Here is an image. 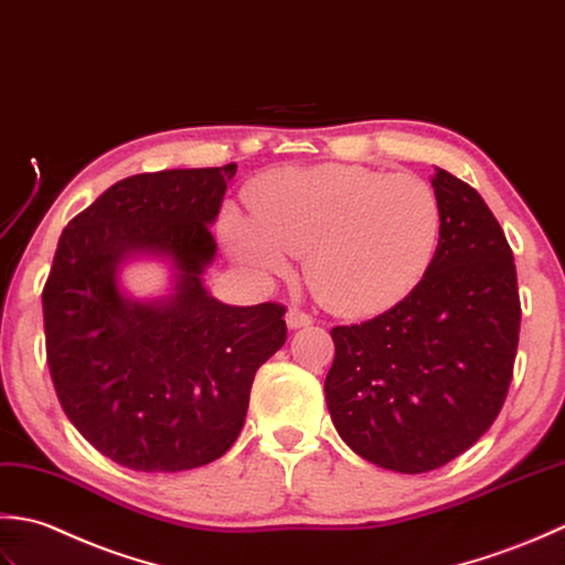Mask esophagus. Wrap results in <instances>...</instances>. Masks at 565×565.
I'll return each instance as SVG.
<instances>
[{
	"mask_svg": "<svg viewBox=\"0 0 565 565\" xmlns=\"http://www.w3.org/2000/svg\"><path fill=\"white\" fill-rule=\"evenodd\" d=\"M285 321H287V327H290V329H302V327L312 324V317H309L307 312H302V309L292 307V309H287Z\"/></svg>",
	"mask_w": 565,
	"mask_h": 565,
	"instance_id": "esophagus-1",
	"label": "esophagus"
}]
</instances>
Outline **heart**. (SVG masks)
I'll return each instance as SVG.
<instances>
[{"mask_svg": "<svg viewBox=\"0 0 565 565\" xmlns=\"http://www.w3.org/2000/svg\"><path fill=\"white\" fill-rule=\"evenodd\" d=\"M250 215L226 210L228 253L263 278L305 256V280L339 315H373L422 282L444 234L439 194L419 175L363 166L278 170L248 190Z\"/></svg>", "mask_w": 565, "mask_h": 565, "instance_id": "obj_1", "label": "heart"}]
</instances>
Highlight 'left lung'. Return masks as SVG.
Masks as SVG:
<instances>
[{
  "label": "left lung",
  "mask_w": 565,
  "mask_h": 565,
  "mask_svg": "<svg viewBox=\"0 0 565 565\" xmlns=\"http://www.w3.org/2000/svg\"><path fill=\"white\" fill-rule=\"evenodd\" d=\"M444 234L427 275L393 309L333 327L324 380L333 427L361 458L427 473L486 434L508 397L520 343L512 248L480 194L431 178Z\"/></svg>",
  "instance_id": "left-lung-1"
}]
</instances>
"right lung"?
Wrapping results in <instances>:
<instances>
[{
  "instance_id": "right-lung-1",
  "label": "right lung",
  "mask_w": 565,
  "mask_h": 565,
  "mask_svg": "<svg viewBox=\"0 0 565 565\" xmlns=\"http://www.w3.org/2000/svg\"><path fill=\"white\" fill-rule=\"evenodd\" d=\"M236 166L119 180L63 228L43 287L45 355L75 429L114 463L178 473L224 456L258 367L287 339L285 307L218 302L202 275ZM166 259L173 292L138 300L124 262Z\"/></svg>"
}]
</instances>
